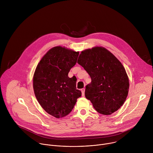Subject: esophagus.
I'll return each mask as SVG.
<instances>
[{"mask_svg": "<svg viewBox=\"0 0 153 153\" xmlns=\"http://www.w3.org/2000/svg\"><path fill=\"white\" fill-rule=\"evenodd\" d=\"M85 88H82V89H81V91H82V96H84V95H85Z\"/></svg>", "mask_w": 153, "mask_h": 153, "instance_id": "34e87169", "label": "esophagus"}]
</instances>
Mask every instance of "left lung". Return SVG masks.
<instances>
[{
  "label": "left lung",
  "mask_w": 153,
  "mask_h": 153,
  "mask_svg": "<svg viewBox=\"0 0 153 153\" xmlns=\"http://www.w3.org/2000/svg\"><path fill=\"white\" fill-rule=\"evenodd\" d=\"M77 63L89 74L91 82L86 86L85 97L100 114L110 115L125 103L129 79L122 63L102 47L81 52Z\"/></svg>",
  "instance_id": "obj_1"
}]
</instances>
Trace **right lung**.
I'll return each mask as SVG.
<instances>
[{"label": "right lung", "mask_w": 153, "mask_h": 153, "mask_svg": "<svg viewBox=\"0 0 153 153\" xmlns=\"http://www.w3.org/2000/svg\"><path fill=\"white\" fill-rule=\"evenodd\" d=\"M79 51L54 47L42 57L33 76L35 96L47 113L59 119L69 114L82 95L68 73L77 62Z\"/></svg>", "instance_id": "1"}]
</instances>
